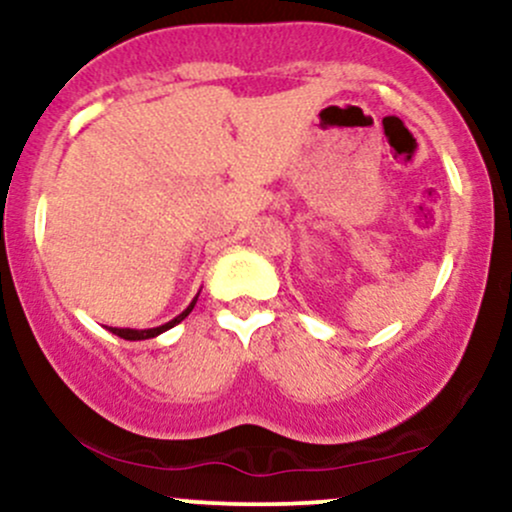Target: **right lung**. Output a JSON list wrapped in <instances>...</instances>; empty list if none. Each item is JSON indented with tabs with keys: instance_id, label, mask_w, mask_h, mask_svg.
I'll use <instances>...</instances> for the list:
<instances>
[{
	"instance_id": "1",
	"label": "right lung",
	"mask_w": 512,
	"mask_h": 512,
	"mask_svg": "<svg viewBox=\"0 0 512 512\" xmlns=\"http://www.w3.org/2000/svg\"><path fill=\"white\" fill-rule=\"evenodd\" d=\"M197 296H199V293H197ZM197 296H195V301H192L190 305H187V308L182 310V313H180L178 317H173V320L166 322V325L151 327V330H129V327H108V330L113 332V334H117V337L129 339V342H142V339L158 337V334H163L166 330H170V327H175V325H178V322H182V320H185L187 315L192 313V308H195V303H197Z\"/></svg>"
}]
</instances>
